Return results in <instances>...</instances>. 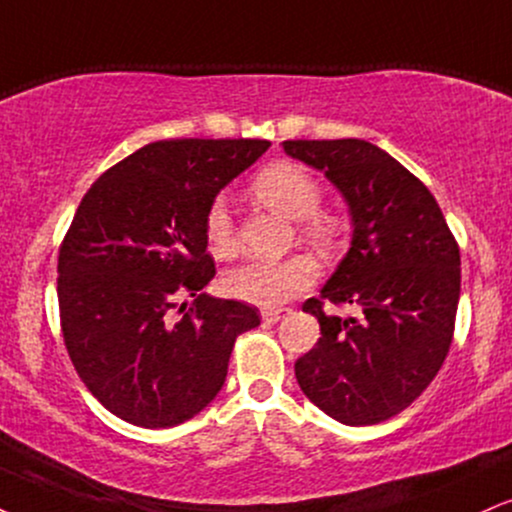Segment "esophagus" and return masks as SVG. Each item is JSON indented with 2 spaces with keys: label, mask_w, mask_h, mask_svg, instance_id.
<instances>
[{
  "label": "esophagus",
  "mask_w": 512,
  "mask_h": 512,
  "mask_svg": "<svg viewBox=\"0 0 512 512\" xmlns=\"http://www.w3.org/2000/svg\"><path fill=\"white\" fill-rule=\"evenodd\" d=\"M260 315H262V322L264 324H276V322H279V319H283V317L288 315V310H283V307H264Z\"/></svg>",
  "instance_id": "1"
}]
</instances>
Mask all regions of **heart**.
Listing matches in <instances>:
<instances>
[{
    "mask_svg": "<svg viewBox=\"0 0 512 512\" xmlns=\"http://www.w3.org/2000/svg\"><path fill=\"white\" fill-rule=\"evenodd\" d=\"M252 193L262 205H267L283 217L300 221V233L319 245L331 248L338 238V221L331 214L317 212L322 205V186L312 171L293 162H276L262 169L252 181ZM205 236L217 252L231 250L233 245V219L221 197L207 207ZM317 269L310 257L293 255L286 260H250L238 262L224 274V291L236 300L276 307L295 298L315 281Z\"/></svg>",
    "mask_w": 512,
    "mask_h": 512,
    "instance_id": "b5f03b06",
    "label": "heart"
}]
</instances>
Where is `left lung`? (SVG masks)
Wrapping results in <instances>:
<instances>
[{
	"label": "left lung",
	"mask_w": 512,
	"mask_h": 512,
	"mask_svg": "<svg viewBox=\"0 0 512 512\" xmlns=\"http://www.w3.org/2000/svg\"><path fill=\"white\" fill-rule=\"evenodd\" d=\"M286 155L324 171L348 202L353 240L303 312L322 338L295 360L319 410L365 427L405 410L432 384L453 341L460 250L439 202L417 176L367 140H286ZM353 304L357 318L326 316Z\"/></svg>",
	"instance_id": "8db88e82"
}]
</instances>
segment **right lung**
<instances>
[{
	"label": "right lung",
	"mask_w": 512,
	"mask_h": 512,
	"mask_svg": "<svg viewBox=\"0 0 512 512\" xmlns=\"http://www.w3.org/2000/svg\"><path fill=\"white\" fill-rule=\"evenodd\" d=\"M269 140H159L92 183L59 248L61 334L78 377L109 412L166 429L221 391L257 307L200 293L217 269L205 214ZM196 300L179 317L175 300Z\"/></svg>",
	"instance_id": "add662e5"
}]
</instances>
